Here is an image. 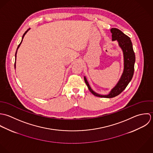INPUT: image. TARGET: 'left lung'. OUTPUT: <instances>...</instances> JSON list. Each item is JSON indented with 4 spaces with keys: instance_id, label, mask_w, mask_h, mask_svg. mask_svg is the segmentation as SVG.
Returning a JSON list of instances; mask_svg holds the SVG:
<instances>
[{
    "instance_id": "8db88e82",
    "label": "left lung",
    "mask_w": 153,
    "mask_h": 153,
    "mask_svg": "<svg viewBox=\"0 0 153 153\" xmlns=\"http://www.w3.org/2000/svg\"><path fill=\"white\" fill-rule=\"evenodd\" d=\"M111 32L112 33V41L117 40L118 42L119 45L123 51L124 68L123 73L119 82L107 95H102L94 92L91 89L86 77H84L85 82L90 92L93 95L100 97L112 98L120 94L126 88L128 83L131 80L134 71L135 56L130 38L117 28H112L111 30Z\"/></svg>"
}]
</instances>
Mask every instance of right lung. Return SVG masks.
Here are the masks:
<instances>
[{
  "mask_svg": "<svg viewBox=\"0 0 153 153\" xmlns=\"http://www.w3.org/2000/svg\"><path fill=\"white\" fill-rule=\"evenodd\" d=\"M30 28H29V29H28V30H27V31H26V32H25V33H24V35H23V36H22V41H21V43H20V44H19V45H18V48H17V50H16V54H15V66H16V64H16V53H17V50H18V48H19V46H20V45H21V43H22V40H23V38H24V36H25V34H26V33H27V32H28V31H29V30H30Z\"/></svg>",
  "mask_w": 153,
  "mask_h": 153,
  "instance_id": "add662e5",
  "label": "right lung"
}]
</instances>
